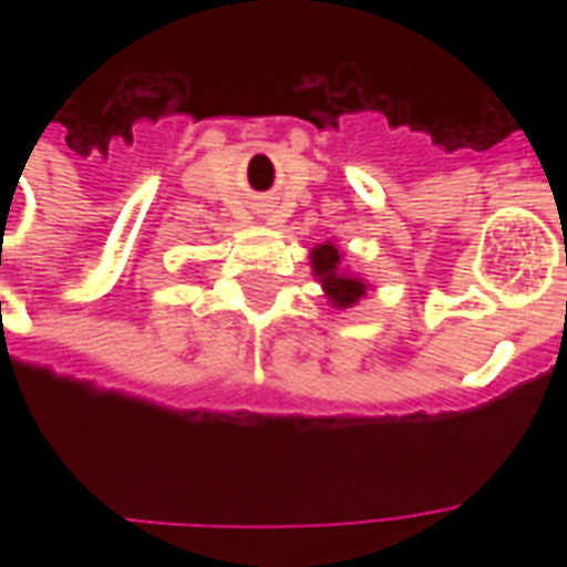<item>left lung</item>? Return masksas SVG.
Masks as SVG:
<instances>
[{
  "label": "left lung",
  "instance_id": "8db88e82",
  "mask_svg": "<svg viewBox=\"0 0 567 567\" xmlns=\"http://www.w3.org/2000/svg\"><path fill=\"white\" fill-rule=\"evenodd\" d=\"M309 260H312V272L319 276L324 295L337 309L355 307L361 297H368V282L355 272H346L343 255L333 243H319L312 248Z\"/></svg>",
  "mask_w": 567,
  "mask_h": 567
}]
</instances>
